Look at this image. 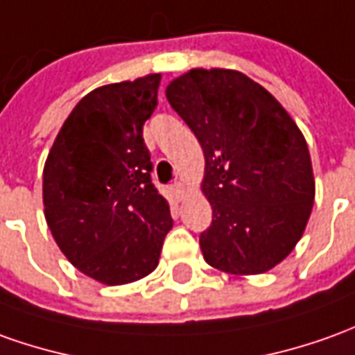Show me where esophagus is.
I'll return each mask as SVG.
<instances>
[{
  "label": "esophagus",
  "mask_w": 355,
  "mask_h": 355,
  "mask_svg": "<svg viewBox=\"0 0 355 355\" xmlns=\"http://www.w3.org/2000/svg\"><path fill=\"white\" fill-rule=\"evenodd\" d=\"M173 195H175L178 199H183V197L187 195V187H185L183 183H175V185H173Z\"/></svg>",
  "instance_id": "esophagus-1"
}]
</instances>
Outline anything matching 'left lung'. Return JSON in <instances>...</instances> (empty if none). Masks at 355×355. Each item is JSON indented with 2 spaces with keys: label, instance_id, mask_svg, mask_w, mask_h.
<instances>
[{
  "label": "left lung",
  "instance_id": "1",
  "mask_svg": "<svg viewBox=\"0 0 355 355\" xmlns=\"http://www.w3.org/2000/svg\"><path fill=\"white\" fill-rule=\"evenodd\" d=\"M166 98L205 153L201 189L212 224L205 261L228 275H263L292 253L315 199L311 156L282 104L234 69H191Z\"/></svg>",
  "mask_w": 355,
  "mask_h": 355
}]
</instances>
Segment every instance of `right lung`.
<instances>
[{
  "label": "right lung",
  "instance_id": "1",
  "mask_svg": "<svg viewBox=\"0 0 355 355\" xmlns=\"http://www.w3.org/2000/svg\"><path fill=\"white\" fill-rule=\"evenodd\" d=\"M160 73L106 85L73 107L44 166V216L63 255L102 284H129L158 266L172 230L150 180L143 125Z\"/></svg>",
  "mask_w": 355,
  "mask_h": 355
}]
</instances>
